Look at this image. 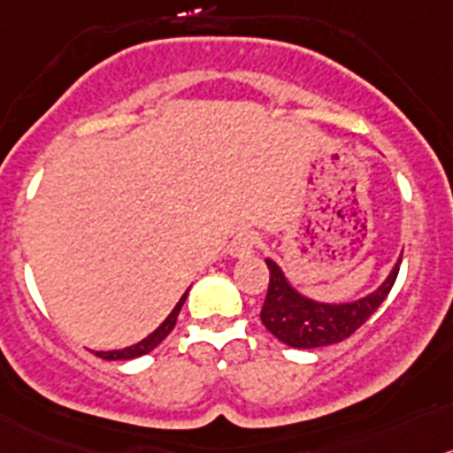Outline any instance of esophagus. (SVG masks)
<instances>
[{
	"instance_id": "1",
	"label": "esophagus",
	"mask_w": 453,
	"mask_h": 453,
	"mask_svg": "<svg viewBox=\"0 0 453 453\" xmlns=\"http://www.w3.org/2000/svg\"><path fill=\"white\" fill-rule=\"evenodd\" d=\"M259 243V236L255 232H242V234H236L230 243V255L236 257V259H242V257H248Z\"/></svg>"
}]
</instances>
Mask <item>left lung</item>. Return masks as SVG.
Returning a JSON list of instances; mask_svg holds the SVG:
<instances>
[{
  "label": "left lung",
  "mask_w": 453,
  "mask_h": 453,
  "mask_svg": "<svg viewBox=\"0 0 453 453\" xmlns=\"http://www.w3.org/2000/svg\"><path fill=\"white\" fill-rule=\"evenodd\" d=\"M399 264H402V257L384 282L368 296L357 297L352 303H320L297 291L288 282L282 268L273 259H266L271 282H268V293L262 307L264 327L291 348L311 349L341 343L349 334L357 332L377 311L379 304L384 303L397 280Z\"/></svg>",
  "instance_id": "obj_1"
}]
</instances>
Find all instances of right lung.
Wrapping results in <instances>:
<instances>
[{"mask_svg":"<svg viewBox=\"0 0 453 453\" xmlns=\"http://www.w3.org/2000/svg\"><path fill=\"white\" fill-rule=\"evenodd\" d=\"M187 293H189V288H187L185 293H182V297L178 300V304L173 307V311L166 316L165 323L160 325V327L156 329V332H150L149 336L142 338L140 343L130 345V348H124V349H110V352H96V357L105 358V361H124V358H137V357H144V354H149L150 349H156L157 345L165 341L166 336H169V332L173 327H176V320H178V313H180L182 304H185L187 300Z\"/></svg>","mask_w":453,"mask_h":453,"instance_id":"add662e5","label":"right lung"}]
</instances>
